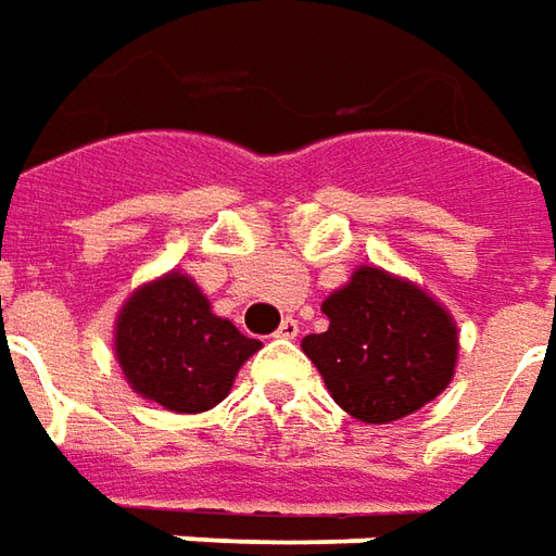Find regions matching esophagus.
I'll return each mask as SVG.
<instances>
[{
    "mask_svg": "<svg viewBox=\"0 0 556 556\" xmlns=\"http://www.w3.org/2000/svg\"><path fill=\"white\" fill-rule=\"evenodd\" d=\"M275 336H278V339H296V336H300V324H296L293 317H285Z\"/></svg>",
    "mask_w": 556,
    "mask_h": 556,
    "instance_id": "obj_1",
    "label": "esophagus"
}]
</instances>
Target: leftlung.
I'll list each match as a JSON object with an SVG mask.
<instances>
[{
    "instance_id": "8db88e82",
    "label": "left lung",
    "mask_w": 556,
    "mask_h": 556,
    "mask_svg": "<svg viewBox=\"0 0 556 556\" xmlns=\"http://www.w3.org/2000/svg\"><path fill=\"white\" fill-rule=\"evenodd\" d=\"M320 312L327 332L302 339L329 396L363 424H393L415 415L454 381L460 329L424 287L359 266L332 290Z\"/></svg>"
}]
</instances>
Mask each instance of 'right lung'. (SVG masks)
<instances>
[{
  "instance_id": "obj_1",
  "label": "right lung",
  "mask_w": 556,
  "mask_h": 556,
  "mask_svg": "<svg viewBox=\"0 0 556 556\" xmlns=\"http://www.w3.org/2000/svg\"><path fill=\"white\" fill-rule=\"evenodd\" d=\"M260 348L214 315L181 269L136 287L114 317V359L126 384L175 415H202L227 400L244 359Z\"/></svg>"
}]
</instances>
